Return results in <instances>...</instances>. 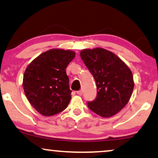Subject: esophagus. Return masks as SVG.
I'll use <instances>...</instances> for the list:
<instances>
[{"mask_svg":"<svg viewBox=\"0 0 158 158\" xmlns=\"http://www.w3.org/2000/svg\"><path fill=\"white\" fill-rule=\"evenodd\" d=\"M77 95H79V96H81L82 94H83V91H82V90H80V91H77Z\"/></svg>","mask_w":158,"mask_h":158,"instance_id":"obj_1","label":"esophagus"}]
</instances>
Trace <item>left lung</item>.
I'll return each instance as SVG.
<instances>
[{
    "label": "left lung",
    "instance_id": "obj_1",
    "mask_svg": "<svg viewBox=\"0 0 158 158\" xmlns=\"http://www.w3.org/2000/svg\"><path fill=\"white\" fill-rule=\"evenodd\" d=\"M81 57L97 84V98L88 102V106L103 118L114 115L132 95L134 82L131 70L114 53L102 48L83 49Z\"/></svg>",
    "mask_w": 158,
    "mask_h": 158
}]
</instances>
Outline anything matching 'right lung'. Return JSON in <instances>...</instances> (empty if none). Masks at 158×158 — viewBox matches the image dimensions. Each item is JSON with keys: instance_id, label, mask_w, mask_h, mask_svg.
I'll return each instance as SVG.
<instances>
[{"instance_id": "add662e5", "label": "right lung", "mask_w": 158, "mask_h": 158, "mask_svg": "<svg viewBox=\"0 0 158 158\" xmlns=\"http://www.w3.org/2000/svg\"><path fill=\"white\" fill-rule=\"evenodd\" d=\"M71 50L53 48L28 64L23 76L27 99L39 113L52 116L65 110L71 99L66 68L75 58Z\"/></svg>"}]
</instances>
